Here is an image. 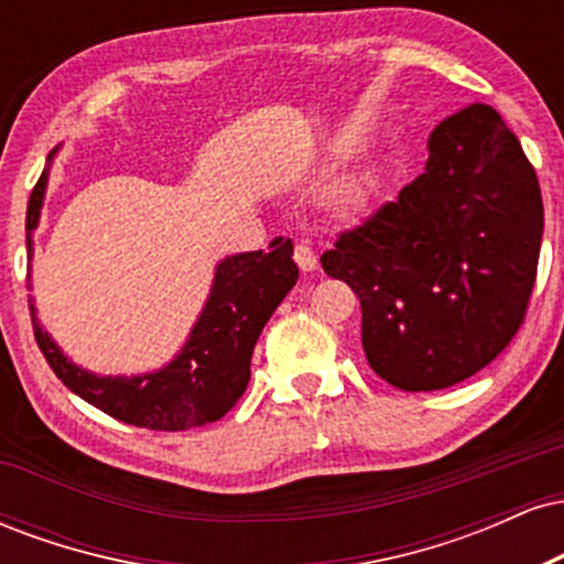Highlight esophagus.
<instances>
[{
    "mask_svg": "<svg viewBox=\"0 0 564 564\" xmlns=\"http://www.w3.org/2000/svg\"><path fill=\"white\" fill-rule=\"evenodd\" d=\"M294 260H296V264H300L302 273H313V270L318 268V254H315L313 246L310 243L294 246Z\"/></svg>",
    "mask_w": 564,
    "mask_h": 564,
    "instance_id": "obj_1",
    "label": "esophagus"
}]
</instances>
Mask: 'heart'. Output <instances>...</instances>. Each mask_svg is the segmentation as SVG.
I'll return each mask as SVG.
<instances>
[{
	"label": "heart",
	"mask_w": 564,
	"mask_h": 564,
	"mask_svg": "<svg viewBox=\"0 0 564 564\" xmlns=\"http://www.w3.org/2000/svg\"><path fill=\"white\" fill-rule=\"evenodd\" d=\"M345 204H355V193H347V198H345Z\"/></svg>",
	"instance_id": "heart-1"
}]
</instances>
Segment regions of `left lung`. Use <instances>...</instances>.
Instances as JSON below:
<instances>
[{
    "label": "left lung",
    "instance_id": "1",
    "mask_svg": "<svg viewBox=\"0 0 564 564\" xmlns=\"http://www.w3.org/2000/svg\"><path fill=\"white\" fill-rule=\"evenodd\" d=\"M424 172L321 257L358 294L368 366L405 392L469 379L522 326L543 200L520 140L485 102L432 129Z\"/></svg>",
    "mask_w": 564,
    "mask_h": 564
}]
</instances>
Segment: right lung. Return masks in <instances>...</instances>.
Returning a JSON list of instances; mask_svg holds the SVG:
<instances>
[{
    "mask_svg": "<svg viewBox=\"0 0 564 564\" xmlns=\"http://www.w3.org/2000/svg\"><path fill=\"white\" fill-rule=\"evenodd\" d=\"M29 198L25 212V246L34 251L31 232L42 215L47 191L50 161ZM270 251H243L225 257L217 264L209 300L191 328L185 347L164 368L142 377H97L70 364L53 336L36 318L34 302L29 300L36 345L55 377L79 394L89 405L108 416L145 430L180 432L223 419L251 379V352L260 339L264 323L275 313L283 296L294 289L300 268L291 260L294 243L275 238Z\"/></svg>",
    "mask_w": 564,
    "mask_h": 564,
    "instance_id": "obj_1",
    "label": "right lung"
}]
</instances>
